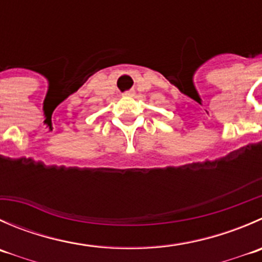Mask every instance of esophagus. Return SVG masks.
<instances>
[{
	"mask_svg": "<svg viewBox=\"0 0 262 262\" xmlns=\"http://www.w3.org/2000/svg\"><path fill=\"white\" fill-rule=\"evenodd\" d=\"M123 96H125V97H132V96H134V91H126V92L123 93Z\"/></svg>",
	"mask_w": 262,
	"mask_h": 262,
	"instance_id": "34e87169",
	"label": "esophagus"
}]
</instances>
